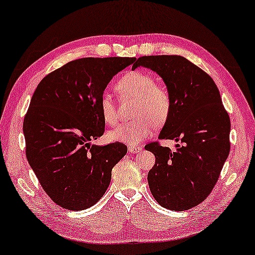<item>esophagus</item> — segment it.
Wrapping results in <instances>:
<instances>
[{"label": "esophagus", "instance_id": "1", "mask_svg": "<svg viewBox=\"0 0 255 255\" xmlns=\"http://www.w3.org/2000/svg\"><path fill=\"white\" fill-rule=\"evenodd\" d=\"M142 146H133V145H128V152L130 153H139L141 152Z\"/></svg>", "mask_w": 255, "mask_h": 255}]
</instances>
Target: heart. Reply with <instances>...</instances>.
<instances>
[{
  "instance_id": "obj_1",
  "label": "heart",
  "mask_w": 255,
  "mask_h": 255,
  "mask_svg": "<svg viewBox=\"0 0 255 255\" xmlns=\"http://www.w3.org/2000/svg\"><path fill=\"white\" fill-rule=\"evenodd\" d=\"M116 91L123 97H134L133 115L137 116L128 123L120 124L107 133L111 141L136 145L153 132L155 125L161 127L171 113L172 102L166 88L155 85L151 74L143 70H133L123 75L116 84ZM98 107L104 122L113 125L118 121V110L113 96L102 93Z\"/></svg>"
}]
</instances>
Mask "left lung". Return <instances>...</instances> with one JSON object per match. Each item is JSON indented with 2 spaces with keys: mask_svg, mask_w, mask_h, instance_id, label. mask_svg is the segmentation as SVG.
Instances as JSON below:
<instances>
[{
  "mask_svg": "<svg viewBox=\"0 0 255 255\" xmlns=\"http://www.w3.org/2000/svg\"><path fill=\"white\" fill-rule=\"evenodd\" d=\"M157 73L170 94V116L160 140L181 141L171 151L158 142L145 145L155 157L148 173L151 194L162 207L181 212L211 194L230 153V116L211 76L181 56H143L132 69Z\"/></svg>",
  "mask_w": 255,
  "mask_h": 255,
  "instance_id": "obj_1",
  "label": "left lung"
}]
</instances>
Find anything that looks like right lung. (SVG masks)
<instances>
[{
    "mask_svg": "<svg viewBox=\"0 0 255 255\" xmlns=\"http://www.w3.org/2000/svg\"><path fill=\"white\" fill-rule=\"evenodd\" d=\"M135 58H82L47 75L23 121L25 153L43 190L69 211L95 205L112 169L128 152L123 143L92 144L104 133L98 101L114 76Z\"/></svg>",
    "mask_w": 255,
    "mask_h": 255,
    "instance_id": "1",
    "label": "right lung"
}]
</instances>
